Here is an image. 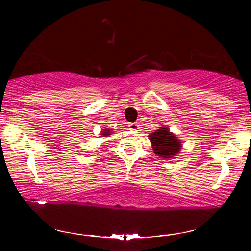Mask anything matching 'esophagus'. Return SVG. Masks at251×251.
<instances>
[{
  "label": "esophagus",
  "mask_w": 251,
  "mask_h": 251,
  "mask_svg": "<svg viewBox=\"0 0 251 251\" xmlns=\"http://www.w3.org/2000/svg\"><path fill=\"white\" fill-rule=\"evenodd\" d=\"M128 127H129L130 130H137V129H139V125L137 124V123H130V124L128 125Z\"/></svg>",
  "instance_id": "obj_1"
}]
</instances>
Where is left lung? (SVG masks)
Listing matches in <instances>:
<instances>
[{
    "instance_id": "obj_1",
    "label": "left lung",
    "mask_w": 251,
    "mask_h": 251,
    "mask_svg": "<svg viewBox=\"0 0 251 251\" xmlns=\"http://www.w3.org/2000/svg\"><path fill=\"white\" fill-rule=\"evenodd\" d=\"M150 137L155 154L164 158H172L180 150V142L171 134L168 128L160 127L158 130L154 131V134L150 135Z\"/></svg>"
}]
</instances>
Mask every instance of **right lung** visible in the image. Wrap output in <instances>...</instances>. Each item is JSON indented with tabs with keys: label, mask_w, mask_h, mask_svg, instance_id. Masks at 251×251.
<instances>
[{
	"label": "right lung",
	"mask_w": 251,
	"mask_h": 251,
	"mask_svg": "<svg viewBox=\"0 0 251 251\" xmlns=\"http://www.w3.org/2000/svg\"><path fill=\"white\" fill-rule=\"evenodd\" d=\"M103 134H104V136H108V135H110V134H109V130H108V129H104Z\"/></svg>",
	"instance_id": "right-lung-1"
}]
</instances>
